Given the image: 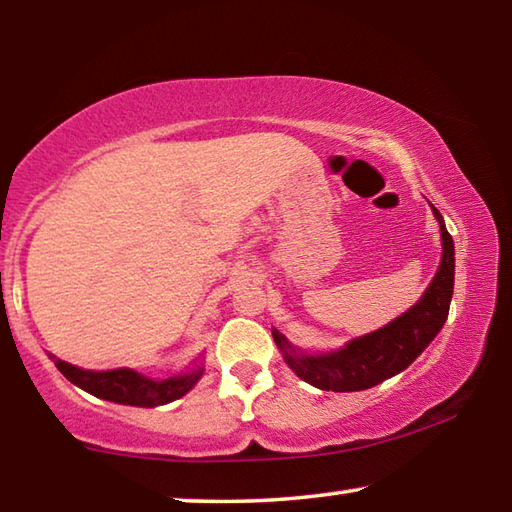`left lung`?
I'll list each match as a JSON object with an SVG mask.
<instances>
[{
  "mask_svg": "<svg viewBox=\"0 0 512 512\" xmlns=\"http://www.w3.org/2000/svg\"><path fill=\"white\" fill-rule=\"evenodd\" d=\"M433 214L440 223V237H443V262L413 309L377 332L350 341L343 350L314 354V357L298 354L289 341L273 329L277 348L284 352V359L300 379L320 391H363L411 366L413 359L433 341V336L445 325L454 291V241L436 207H433Z\"/></svg>",
  "mask_w": 512,
  "mask_h": 512,
  "instance_id": "left-lung-1",
  "label": "left lung"
}]
</instances>
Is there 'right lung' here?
<instances>
[{
    "instance_id": "right-lung-1",
    "label": "right lung",
    "mask_w": 512,
    "mask_h": 512,
    "mask_svg": "<svg viewBox=\"0 0 512 512\" xmlns=\"http://www.w3.org/2000/svg\"><path fill=\"white\" fill-rule=\"evenodd\" d=\"M56 368L63 375L76 384L83 391L101 397V400H110L117 404H131V406H160L183 397L189 388H192L198 379H201L203 370L187 372V375H178L164 381H153L149 377L140 375V372L119 368V370H106L94 372L76 368L72 363L60 361L51 357Z\"/></svg>"
}]
</instances>
